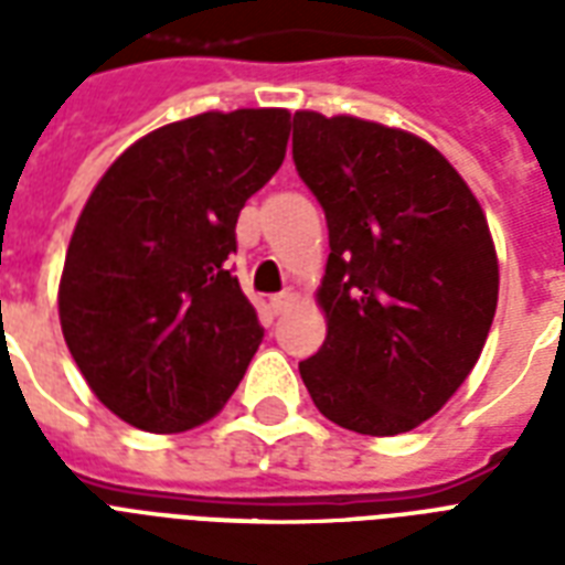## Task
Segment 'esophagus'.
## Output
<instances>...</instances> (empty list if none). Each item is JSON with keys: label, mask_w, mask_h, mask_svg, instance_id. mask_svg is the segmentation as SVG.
<instances>
[{"label": "esophagus", "mask_w": 565, "mask_h": 565, "mask_svg": "<svg viewBox=\"0 0 565 565\" xmlns=\"http://www.w3.org/2000/svg\"><path fill=\"white\" fill-rule=\"evenodd\" d=\"M296 299H299L296 292L284 290V292H278V296H273V299H269V308H273V313H284V310L296 305Z\"/></svg>", "instance_id": "1"}]
</instances>
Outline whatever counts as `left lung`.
<instances>
[{
    "label": "left lung",
    "mask_w": 565,
    "mask_h": 565,
    "mask_svg": "<svg viewBox=\"0 0 565 565\" xmlns=\"http://www.w3.org/2000/svg\"><path fill=\"white\" fill-rule=\"evenodd\" d=\"M292 161L328 222L326 343L299 363L322 416L393 437L430 419L481 358L499 257L481 204L422 137L296 110Z\"/></svg>",
    "instance_id": "left-lung-1"
}]
</instances>
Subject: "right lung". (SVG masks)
<instances>
[{"instance_id": "1", "label": "right lung", "mask_w": 565, "mask_h": 565, "mask_svg": "<svg viewBox=\"0 0 565 565\" xmlns=\"http://www.w3.org/2000/svg\"><path fill=\"white\" fill-rule=\"evenodd\" d=\"M290 110H207L140 137L75 222L57 287L66 349L105 407L152 434L213 419L264 340L231 275L237 216L273 179Z\"/></svg>"}]
</instances>
